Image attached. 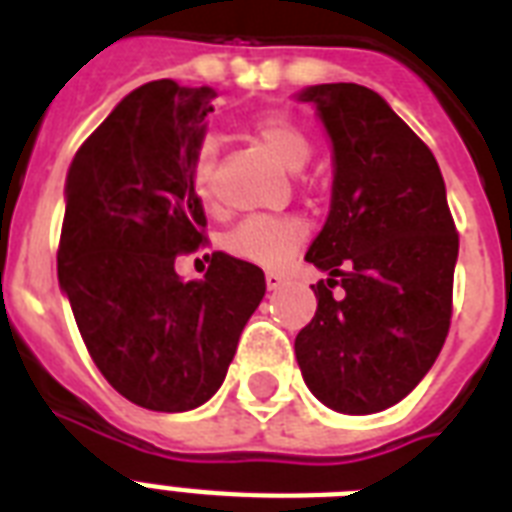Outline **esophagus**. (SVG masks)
Masks as SVG:
<instances>
[{"instance_id": "obj_1", "label": "esophagus", "mask_w": 512, "mask_h": 512, "mask_svg": "<svg viewBox=\"0 0 512 512\" xmlns=\"http://www.w3.org/2000/svg\"><path fill=\"white\" fill-rule=\"evenodd\" d=\"M265 287H268V292H273V289H281L284 287V276L281 273H265Z\"/></svg>"}]
</instances>
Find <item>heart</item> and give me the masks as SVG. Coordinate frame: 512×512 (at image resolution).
<instances>
[{"instance_id": "1", "label": "heart", "mask_w": 512, "mask_h": 512, "mask_svg": "<svg viewBox=\"0 0 512 512\" xmlns=\"http://www.w3.org/2000/svg\"><path fill=\"white\" fill-rule=\"evenodd\" d=\"M257 140H263L271 148L276 159L289 170H300L311 156V140L295 122L287 116H260L255 122ZM217 146L215 140L201 143L193 156V188L201 199H212V175H215ZM308 228L300 217L292 215H252L244 217L228 236L225 247L228 252L249 263L263 268H281L289 263V257L303 247Z\"/></svg>"}]
</instances>
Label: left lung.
<instances>
[{"label":"left lung","instance_id":"left-lung-1","mask_svg":"<svg viewBox=\"0 0 512 512\" xmlns=\"http://www.w3.org/2000/svg\"><path fill=\"white\" fill-rule=\"evenodd\" d=\"M332 140V204L305 260L319 308L297 335L305 385L342 414L409 396L444 348L460 239L436 156L369 87L313 84Z\"/></svg>","mask_w":512,"mask_h":512}]
</instances>
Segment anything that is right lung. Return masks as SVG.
Listing matches in <instances>:
<instances>
[{"mask_svg": "<svg viewBox=\"0 0 512 512\" xmlns=\"http://www.w3.org/2000/svg\"><path fill=\"white\" fill-rule=\"evenodd\" d=\"M215 98L172 79L143 84L66 175L60 289L103 377L151 412H188L215 396L265 295L263 271L225 252L199 281L175 271L177 255L204 244L193 156Z\"/></svg>", "mask_w": 512, "mask_h": 512, "instance_id": "1", "label": "right lung"}]
</instances>
